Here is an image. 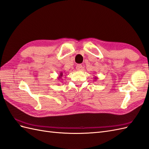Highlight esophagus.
Wrapping results in <instances>:
<instances>
[{
  "label": "esophagus",
  "instance_id": "34e87169",
  "mask_svg": "<svg viewBox=\"0 0 149 149\" xmlns=\"http://www.w3.org/2000/svg\"><path fill=\"white\" fill-rule=\"evenodd\" d=\"M76 69L78 71H81L83 69V66L81 65H78L76 66Z\"/></svg>",
  "mask_w": 149,
  "mask_h": 149
}]
</instances>
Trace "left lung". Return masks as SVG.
Listing matches in <instances>:
<instances>
[{"mask_svg":"<svg viewBox=\"0 0 149 149\" xmlns=\"http://www.w3.org/2000/svg\"><path fill=\"white\" fill-rule=\"evenodd\" d=\"M94 78H95V79H97L98 78H97V77H94Z\"/></svg>","mask_w":149,"mask_h":149,"instance_id":"1","label":"left lung"}]
</instances>
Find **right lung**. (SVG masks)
<instances>
[{"instance_id":"obj_1","label":"right lung","mask_w":149,"mask_h":149,"mask_svg":"<svg viewBox=\"0 0 149 149\" xmlns=\"http://www.w3.org/2000/svg\"><path fill=\"white\" fill-rule=\"evenodd\" d=\"M63 75V73H62V72H61V73H60V74H59V76H58V79H60V78H61Z\"/></svg>"}]
</instances>
